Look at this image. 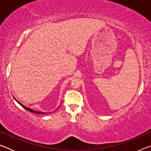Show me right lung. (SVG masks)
Instances as JSON below:
<instances>
[{
  "instance_id": "obj_1",
  "label": "right lung",
  "mask_w": 151,
  "mask_h": 151,
  "mask_svg": "<svg viewBox=\"0 0 151 151\" xmlns=\"http://www.w3.org/2000/svg\"><path fill=\"white\" fill-rule=\"evenodd\" d=\"M15 101H16L18 103H19V104H20V105H21L22 107H23L24 109H25L26 110H27V111H30V112H34V113H37V114H44V113H45V112H39V111H34V110H32V109H30V108H29V107H27V106H25L24 105H23V104H22L21 103H19V101H18L17 100H16V99H15Z\"/></svg>"
}]
</instances>
